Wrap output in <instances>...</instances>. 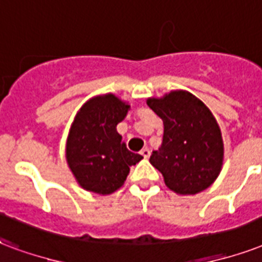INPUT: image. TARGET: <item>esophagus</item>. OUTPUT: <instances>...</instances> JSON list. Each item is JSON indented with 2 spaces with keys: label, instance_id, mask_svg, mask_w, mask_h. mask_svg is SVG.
Wrapping results in <instances>:
<instances>
[{
  "label": "esophagus",
  "instance_id": "obj_1",
  "mask_svg": "<svg viewBox=\"0 0 262 262\" xmlns=\"http://www.w3.org/2000/svg\"><path fill=\"white\" fill-rule=\"evenodd\" d=\"M140 154L143 155L144 158H148L149 157V149L148 148H143L141 151H140Z\"/></svg>",
  "mask_w": 262,
  "mask_h": 262
}]
</instances>
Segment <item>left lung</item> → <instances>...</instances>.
<instances>
[{
  "label": "left lung",
  "instance_id": "obj_1",
  "mask_svg": "<svg viewBox=\"0 0 262 262\" xmlns=\"http://www.w3.org/2000/svg\"><path fill=\"white\" fill-rule=\"evenodd\" d=\"M147 104L163 121V140L149 162L181 195L209 188L220 174L224 145L210 110L188 92H170Z\"/></svg>",
  "mask_w": 262,
  "mask_h": 262
}]
</instances>
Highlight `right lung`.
I'll return each mask as SVG.
<instances>
[{
	"label": "right lung",
	"instance_id": "right-lung-1",
	"mask_svg": "<svg viewBox=\"0 0 262 262\" xmlns=\"http://www.w3.org/2000/svg\"><path fill=\"white\" fill-rule=\"evenodd\" d=\"M129 105L114 95L95 97L83 104L74 119L66 158L82 188L113 193L125 183L130 166L143 157L126 148L117 125L126 117Z\"/></svg>",
	"mask_w": 262,
	"mask_h": 262
}]
</instances>
